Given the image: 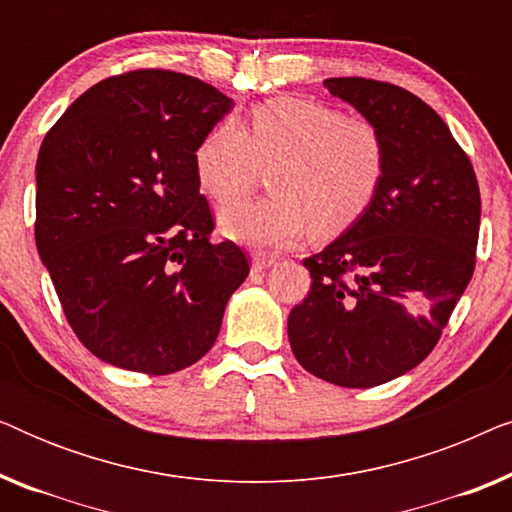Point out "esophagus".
<instances>
[{
  "label": "esophagus",
  "instance_id": "obj_1",
  "mask_svg": "<svg viewBox=\"0 0 512 512\" xmlns=\"http://www.w3.org/2000/svg\"><path fill=\"white\" fill-rule=\"evenodd\" d=\"M270 265H275V256L265 254V251H254V254H251V270L254 272L268 270Z\"/></svg>",
  "mask_w": 512,
  "mask_h": 512
}]
</instances>
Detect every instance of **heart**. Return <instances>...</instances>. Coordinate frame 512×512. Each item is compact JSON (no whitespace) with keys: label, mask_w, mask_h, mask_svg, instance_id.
<instances>
[{"label":"heart","mask_w":512,"mask_h":512,"mask_svg":"<svg viewBox=\"0 0 512 512\" xmlns=\"http://www.w3.org/2000/svg\"><path fill=\"white\" fill-rule=\"evenodd\" d=\"M270 167L272 195L221 207L219 226L247 247L279 249L312 233L328 237L352 226L380 191L387 142L366 116L303 97H277L226 121L195 149L200 188L216 202L247 195Z\"/></svg>","instance_id":"b5f03b06"}]
</instances>
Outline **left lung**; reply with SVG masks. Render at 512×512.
<instances>
[{"instance_id": "left-lung-1", "label": "left lung", "mask_w": 512, "mask_h": 512, "mask_svg": "<svg viewBox=\"0 0 512 512\" xmlns=\"http://www.w3.org/2000/svg\"><path fill=\"white\" fill-rule=\"evenodd\" d=\"M380 125L387 170L366 212L303 265L312 289L289 314L307 373L368 389L419 366L475 268L480 191L471 160L429 104L391 83L326 79Z\"/></svg>"}]
</instances>
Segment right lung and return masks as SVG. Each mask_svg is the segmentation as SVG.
Wrapping results in <instances>:
<instances>
[{
    "instance_id": "obj_1",
    "label": "right lung",
    "mask_w": 512,
    "mask_h": 512,
    "mask_svg": "<svg viewBox=\"0 0 512 512\" xmlns=\"http://www.w3.org/2000/svg\"><path fill=\"white\" fill-rule=\"evenodd\" d=\"M233 100L193 76L139 69L69 104L37 158V251L79 340L116 368L200 361L249 275L212 242L195 149Z\"/></svg>"
}]
</instances>
